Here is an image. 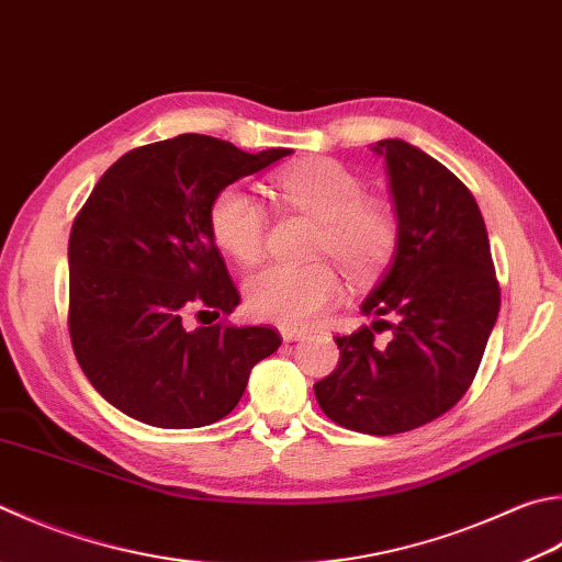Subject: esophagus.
Segmentation results:
<instances>
[{
	"mask_svg": "<svg viewBox=\"0 0 562 562\" xmlns=\"http://www.w3.org/2000/svg\"><path fill=\"white\" fill-rule=\"evenodd\" d=\"M305 335H308V333H305V330H299V327H289V325H283V327H281V337H283V342L303 340Z\"/></svg>",
	"mask_w": 562,
	"mask_h": 562,
	"instance_id": "obj_1",
	"label": "esophagus"
}]
</instances>
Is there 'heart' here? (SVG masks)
<instances>
[{
	"label": "heart",
	"mask_w": 562,
	"mask_h": 562,
	"mask_svg": "<svg viewBox=\"0 0 562 562\" xmlns=\"http://www.w3.org/2000/svg\"><path fill=\"white\" fill-rule=\"evenodd\" d=\"M279 193L293 207L323 222L317 251H327L352 277H367L384 263L396 245V225L384 207L367 200L364 183L330 158H317L281 173ZM210 229L222 251L254 263L263 251L267 210L247 186L229 183L210 205ZM340 299V279L317 261L305 267L269 263L245 283L254 317L279 325H311Z\"/></svg>",
	"instance_id": "b5f03b06"
}]
</instances>
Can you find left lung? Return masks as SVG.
<instances>
[{"label": "left lung", "mask_w": 562, "mask_h": 562, "mask_svg": "<svg viewBox=\"0 0 562 562\" xmlns=\"http://www.w3.org/2000/svg\"><path fill=\"white\" fill-rule=\"evenodd\" d=\"M396 213V249L359 305L372 325L337 337L340 362L315 398L340 426L394 436L450 411L477 374L499 315L490 237L458 176L404 139L376 142ZM391 329L389 344L375 333Z\"/></svg>", "instance_id": "left-lung-1"}]
</instances>
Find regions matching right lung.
<instances>
[{
    "instance_id": "1",
    "label": "right lung",
    "mask_w": 562,
    "mask_h": 562,
    "mask_svg": "<svg viewBox=\"0 0 562 562\" xmlns=\"http://www.w3.org/2000/svg\"><path fill=\"white\" fill-rule=\"evenodd\" d=\"M291 154L181 134L124 154L92 188L68 241V327L85 376L114 408L156 428L210 426L277 352L271 327L190 330L186 315L239 305L210 229L215 195Z\"/></svg>"
}]
</instances>
